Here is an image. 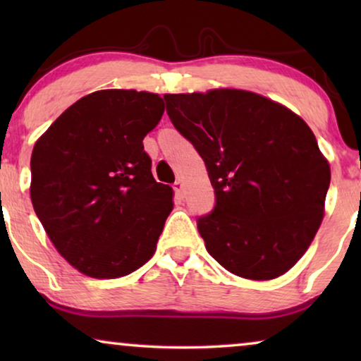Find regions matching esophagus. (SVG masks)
Returning <instances> with one entry per match:
<instances>
[{
	"label": "esophagus",
	"mask_w": 361,
	"mask_h": 361,
	"mask_svg": "<svg viewBox=\"0 0 361 361\" xmlns=\"http://www.w3.org/2000/svg\"><path fill=\"white\" fill-rule=\"evenodd\" d=\"M174 192H176V197L179 200L184 199V194H185V189H184V184H182L180 180H177L174 184Z\"/></svg>",
	"instance_id": "34e87169"
}]
</instances>
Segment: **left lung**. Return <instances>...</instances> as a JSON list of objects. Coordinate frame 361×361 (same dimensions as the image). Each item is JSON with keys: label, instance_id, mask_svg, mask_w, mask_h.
I'll list each match as a JSON object with an SVG mask.
<instances>
[{"label": "left lung", "instance_id": "1", "mask_svg": "<svg viewBox=\"0 0 361 361\" xmlns=\"http://www.w3.org/2000/svg\"><path fill=\"white\" fill-rule=\"evenodd\" d=\"M164 100L215 189L214 212L197 221L212 258L245 279L288 273L322 224L330 185V164L307 123L236 88L166 93Z\"/></svg>", "mask_w": 361, "mask_h": 361}]
</instances>
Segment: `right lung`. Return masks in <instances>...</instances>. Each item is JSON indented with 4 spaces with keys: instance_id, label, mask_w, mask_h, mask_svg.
Returning <instances> with one entry per match:
<instances>
[{
    "instance_id": "obj_1",
    "label": "right lung",
    "mask_w": 361,
    "mask_h": 361,
    "mask_svg": "<svg viewBox=\"0 0 361 361\" xmlns=\"http://www.w3.org/2000/svg\"><path fill=\"white\" fill-rule=\"evenodd\" d=\"M164 113L157 93L98 90L68 106L34 145L31 202L68 264L116 279L154 255L174 209L142 140Z\"/></svg>"
}]
</instances>
